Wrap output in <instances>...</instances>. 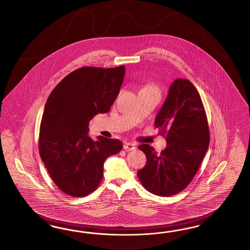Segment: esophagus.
<instances>
[{
    "label": "esophagus",
    "mask_w": 250,
    "mask_h": 250,
    "mask_svg": "<svg viewBox=\"0 0 250 250\" xmlns=\"http://www.w3.org/2000/svg\"><path fill=\"white\" fill-rule=\"evenodd\" d=\"M135 145L133 144V143H126V144H125L124 145V150H125V151H133V150H135Z\"/></svg>",
    "instance_id": "1"
}]
</instances>
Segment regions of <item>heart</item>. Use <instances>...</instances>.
I'll list each match as a JSON object with an SVG mask.
<instances>
[{
  "instance_id": "heart-1",
  "label": "heart",
  "mask_w": 250,
  "mask_h": 250,
  "mask_svg": "<svg viewBox=\"0 0 250 250\" xmlns=\"http://www.w3.org/2000/svg\"><path fill=\"white\" fill-rule=\"evenodd\" d=\"M142 89H155V90H158V88L152 84H146V85H144Z\"/></svg>"
}]
</instances>
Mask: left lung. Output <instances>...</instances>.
Wrapping results in <instances>:
<instances>
[{"instance_id": "8db88e82", "label": "left lung", "mask_w": 250, "mask_h": 250, "mask_svg": "<svg viewBox=\"0 0 250 250\" xmlns=\"http://www.w3.org/2000/svg\"><path fill=\"white\" fill-rule=\"evenodd\" d=\"M154 126L165 136L167 146L160 154L146 144L138 147L147 161L137 176L148 191L168 197L189 185L209 145L206 112L189 80L177 79L170 85Z\"/></svg>"}]
</instances>
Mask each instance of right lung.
I'll return each instance as SVG.
<instances>
[{
  "instance_id": "1",
  "label": "right lung",
  "mask_w": 250,
  "mask_h": 250,
  "mask_svg": "<svg viewBox=\"0 0 250 250\" xmlns=\"http://www.w3.org/2000/svg\"><path fill=\"white\" fill-rule=\"evenodd\" d=\"M125 66L83 67L56 85L45 104L40 127L39 151L57 187L72 197L97 189L103 178L104 162L122 150L117 139L88 136V124L109 111L117 98Z\"/></svg>"
}]
</instances>
